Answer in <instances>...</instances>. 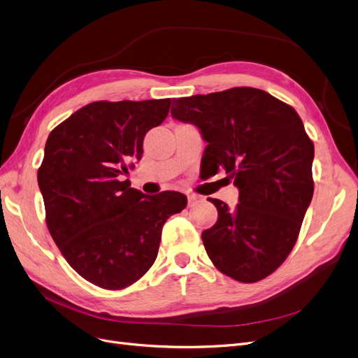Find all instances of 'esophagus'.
I'll use <instances>...</instances> for the list:
<instances>
[{
	"instance_id": "esophagus-1",
	"label": "esophagus",
	"mask_w": 358,
	"mask_h": 358,
	"mask_svg": "<svg viewBox=\"0 0 358 358\" xmlns=\"http://www.w3.org/2000/svg\"><path fill=\"white\" fill-rule=\"evenodd\" d=\"M187 202L189 206H193L197 202H202V197L199 194H194V193H187Z\"/></svg>"
}]
</instances>
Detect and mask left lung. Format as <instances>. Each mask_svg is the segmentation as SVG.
Wrapping results in <instances>:
<instances>
[{"label": "left lung", "instance_id": "left-lung-1", "mask_svg": "<svg viewBox=\"0 0 358 358\" xmlns=\"http://www.w3.org/2000/svg\"><path fill=\"white\" fill-rule=\"evenodd\" d=\"M171 115L208 143L205 176L224 168L239 189L234 208L209 197L218 220L202 233L208 257L237 282L266 279L295 246L313 199L314 144L299 115L250 87L174 99Z\"/></svg>", "mask_w": 358, "mask_h": 358}]
</instances>
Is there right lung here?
<instances>
[{"label":"right lung","mask_w":358,"mask_h":358,"mask_svg":"<svg viewBox=\"0 0 358 358\" xmlns=\"http://www.w3.org/2000/svg\"><path fill=\"white\" fill-rule=\"evenodd\" d=\"M169 106L171 99L94 101L47 138L38 186L48 231L69 266L103 289H124L148 273L165 221L187 205L182 193L149 196L121 180Z\"/></svg>","instance_id":"obj_1"}]
</instances>
